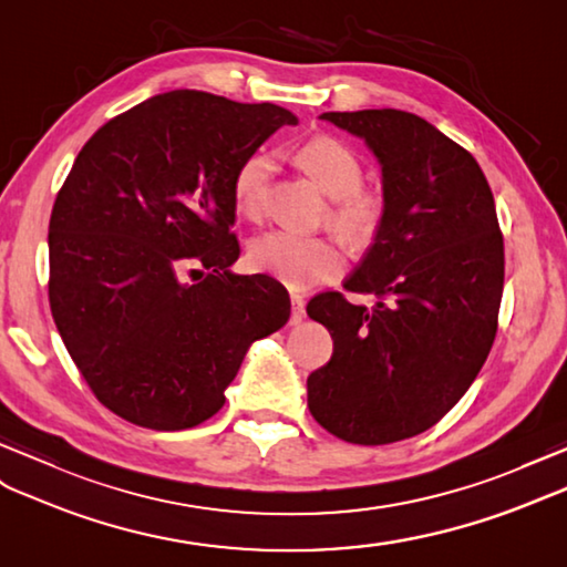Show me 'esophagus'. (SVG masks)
Instances as JSON below:
<instances>
[{"mask_svg": "<svg viewBox=\"0 0 567 567\" xmlns=\"http://www.w3.org/2000/svg\"><path fill=\"white\" fill-rule=\"evenodd\" d=\"M302 320H306V298L291 293V324H300Z\"/></svg>", "mask_w": 567, "mask_h": 567, "instance_id": "obj_1", "label": "esophagus"}]
</instances>
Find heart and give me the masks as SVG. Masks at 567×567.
<instances>
[{
    "label": "heart",
    "mask_w": 567,
    "mask_h": 567,
    "mask_svg": "<svg viewBox=\"0 0 567 567\" xmlns=\"http://www.w3.org/2000/svg\"><path fill=\"white\" fill-rule=\"evenodd\" d=\"M298 165L329 199H334L331 220L343 236L363 243L375 236L382 224L384 204L375 192L361 189L363 165L349 148L331 136H317L298 151ZM271 158L255 154L247 158L233 177V204L245 218H259L265 209L267 179ZM252 269L269 274L291 288H308L343 269V250L337 240L320 236H293L286 230H269L257 236L247 247Z\"/></svg>",
    "instance_id": "obj_1"
}]
</instances>
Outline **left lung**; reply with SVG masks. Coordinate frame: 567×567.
Returning <instances> with one entry per match:
<instances>
[{
	"mask_svg": "<svg viewBox=\"0 0 567 567\" xmlns=\"http://www.w3.org/2000/svg\"><path fill=\"white\" fill-rule=\"evenodd\" d=\"M363 140L382 168L384 214L343 288L308 302L334 353L308 378L331 435L388 445L435 425L472 388L498 331L505 279L493 192L466 148L404 110L322 113Z\"/></svg>",
	"mask_w": 567,
	"mask_h": 567,
	"instance_id": "8db88e82",
	"label": "left lung"
}]
</instances>
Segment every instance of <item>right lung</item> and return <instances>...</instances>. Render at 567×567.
I'll use <instances>...</instances> for the list:
<instances>
[{"mask_svg":"<svg viewBox=\"0 0 567 567\" xmlns=\"http://www.w3.org/2000/svg\"><path fill=\"white\" fill-rule=\"evenodd\" d=\"M284 124H298L286 107L185 89L105 122L79 151L50 216V310L120 419L151 431L212 419L252 341L288 322L279 281L230 271L233 177Z\"/></svg>","mask_w":567,"mask_h":567,"instance_id":"right-lung-1","label":"right lung"}]
</instances>
